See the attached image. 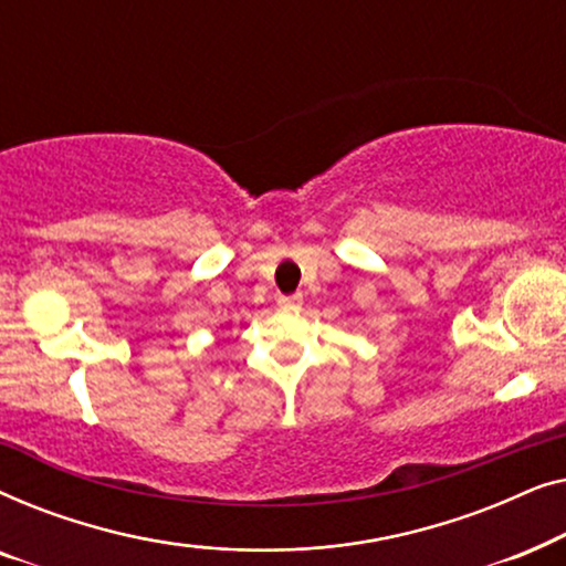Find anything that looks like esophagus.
<instances>
[{"instance_id": "34e87169", "label": "esophagus", "mask_w": 566, "mask_h": 566, "mask_svg": "<svg viewBox=\"0 0 566 566\" xmlns=\"http://www.w3.org/2000/svg\"><path fill=\"white\" fill-rule=\"evenodd\" d=\"M277 306H281V308H298L301 306V293H293V296H277Z\"/></svg>"}]
</instances>
